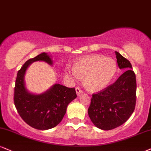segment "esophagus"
Listing matches in <instances>:
<instances>
[{"mask_svg":"<svg viewBox=\"0 0 151 151\" xmlns=\"http://www.w3.org/2000/svg\"><path fill=\"white\" fill-rule=\"evenodd\" d=\"M76 93H77V94H78V95H80V94H82V93L83 92V91L79 87H76Z\"/></svg>","mask_w":151,"mask_h":151,"instance_id":"1","label":"esophagus"}]
</instances>
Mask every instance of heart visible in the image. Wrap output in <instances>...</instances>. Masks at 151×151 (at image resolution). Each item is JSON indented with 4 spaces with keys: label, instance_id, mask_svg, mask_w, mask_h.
Instances as JSON below:
<instances>
[{
    "label": "heart",
    "instance_id": "1",
    "mask_svg": "<svg viewBox=\"0 0 151 151\" xmlns=\"http://www.w3.org/2000/svg\"><path fill=\"white\" fill-rule=\"evenodd\" d=\"M117 64L114 59L103 56L92 55L80 59L69 72L76 78L85 76V83L91 90H99L114 77Z\"/></svg>",
    "mask_w": 151,
    "mask_h": 151
}]
</instances>
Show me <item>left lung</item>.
Masks as SVG:
<instances>
[{
	"instance_id": "1",
	"label": "left lung",
	"mask_w": 151,
	"mask_h": 151,
	"mask_svg": "<svg viewBox=\"0 0 151 151\" xmlns=\"http://www.w3.org/2000/svg\"><path fill=\"white\" fill-rule=\"evenodd\" d=\"M120 69H126L118 79L103 90L92 94L88 115L93 124L103 130L122 125L132 114L136 105L137 81L131 63L115 52Z\"/></svg>"
}]
</instances>
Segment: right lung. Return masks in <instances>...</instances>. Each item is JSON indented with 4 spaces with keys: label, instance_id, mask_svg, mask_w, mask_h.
Instances as JSON below:
<instances>
[{
    "label": "right lung",
    "instance_id": "right-lung-1",
    "mask_svg": "<svg viewBox=\"0 0 151 151\" xmlns=\"http://www.w3.org/2000/svg\"><path fill=\"white\" fill-rule=\"evenodd\" d=\"M43 61L52 64L47 54L41 53L26 61L18 70L14 92V103L20 117L26 123L36 129L45 130L56 127L62 120L67 106L77 97L75 88L60 84L54 85L47 92L33 94L27 90L24 75L33 61Z\"/></svg>",
    "mask_w": 151,
    "mask_h": 151
}]
</instances>
